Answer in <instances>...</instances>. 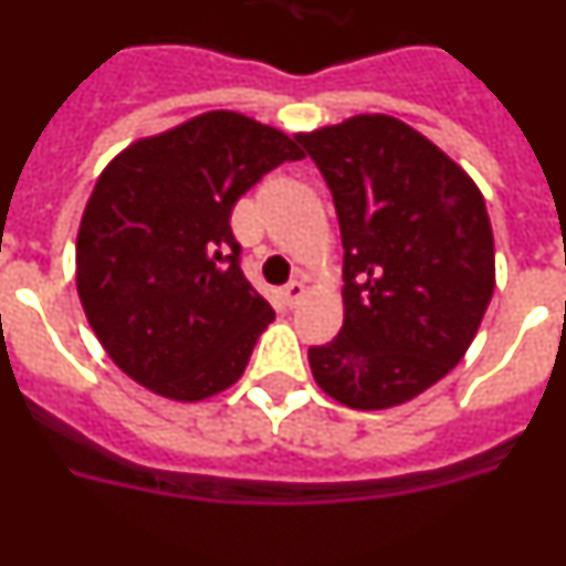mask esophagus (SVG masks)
Returning <instances> with one entry per match:
<instances>
[{
  "label": "esophagus",
  "instance_id": "1",
  "mask_svg": "<svg viewBox=\"0 0 566 566\" xmlns=\"http://www.w3.org/2000/svg\"><path fill=\"white\" fill-rule=\"evenodd\" d=\"M306 283L303 280H292L286 289H283V300H286L289 308H297L300 303H303V297H306Z\"/></svg>",
  "mask_w": 566,
  "mask_h": 566
}]
</instances>
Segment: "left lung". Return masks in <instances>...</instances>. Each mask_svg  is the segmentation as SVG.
<instances>
[{
	"label": "left lung",
	"instance_id": "1",
	"mask_svg": "<svg viewBox=\"0 0 566 566\" xmlns=\"http://www.w3.org/2000/svg\"><path fill=\"white\" fill-rule=\"evenodd\" d=\"M332 189L343 328L308 348L314 382L354 411L428 391L476 337L496 286L479 187L431 138L382 113L294 135Z\"/></svg>",
	"mask_w": 566,
	"mask_h": 566
}]
</instances>
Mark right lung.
<instances>
[{
	"instance_id": "right-lung-1",
	"label": "right lung",
	"mask_w": 566,
	"mask_h": 566,
	"mask_svg": "<svg viewBox=\"0 0 566 566\" xmlns=\"http://www.w3.org/2000/svg\"><path fill=\"white\" fill-rule=\"evenodd\" d=\"M303 149L283 129L209 109L138 138L98 175L76 238V289L129 379L203 402L243 377L272 306L243 277L234 201Z\"/></svg>"
}]
</instances>
